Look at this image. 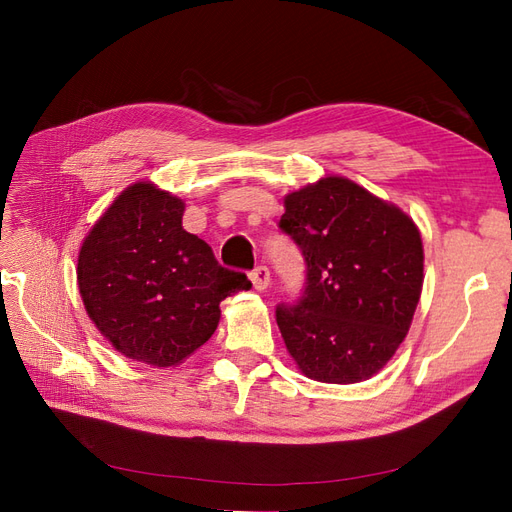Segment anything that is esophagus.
Returning <instances> with one entry per match:
<instances>
[{
    "label": "esophagus",
    "instance_id": "esophagus-1",
    "mask_svg": "<svg viewBox=\"0 0 512 512\" xmlns=\"http://www.w3.org/2000/svg\"><path fill=\"white\" fill-rule=\"evenodd\" d=\"M250 280L254 284L256 290H265L271 282V271L265 265H258L252 273H250Z\"/></svg>",
    "mask_w": 512,
    "mask_h": 512
}]
</instances>
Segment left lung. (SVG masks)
Listing matches in <instances>:
<instances>
[{"label": "left lung", "instance_id": "obj_1", "mask_svg": "<svg viewBox=\"0 0 512 512\" xmlns=\"http://www.w3.org/2000/svg\"><path fill=\"white\" fill-rule=\"evenodd\" d=\"M284 205L277 226L307 267L301 297L275 307L286 348L312 380H367L404 342L421 299L418 228L344 177L307 185Z\"/></svg>", "mask_w": 512, "mask_h": 512}]
</instances>
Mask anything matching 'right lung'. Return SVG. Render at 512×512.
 <instances>
[{
	"label": "right lung",
	"mask_w": 512,
	"mask_h": 512,
	"mask_svg": "<svg viewBox=\"0 0 512 512\" xmlns=\"http://www.w3.org/2000/svg\"><path fill=\"white\" fill-rule=\"evenodd\" d=\"M183 200L134 183L96 222L79 254L89 318L128 359L181 363L218 329L220 303L250 288L211 247L183 230Z\"/></svg>",
	"instance_id": "right-lung-1"
}]
</instances>
